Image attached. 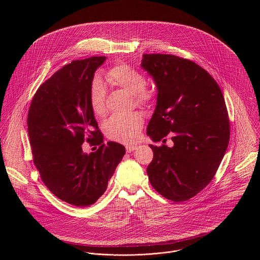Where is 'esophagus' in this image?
Wrapping results in <instances>:
<instances>
[{"label": "esophagus", "mask_w": 260, "mask_h": 260, "mask_svg": "<svg viewBox=\"0 0 260 260\" xmlns=\"http://www.w3.org/2000/svg\"><path fill=\"white\" fill-rule=\"evenodd\" d=\"M136 148H137V147L134 146V145H127V146H126V151H127L128 153H131V152H133Z\"/></svg>", "instance_id": "1"}]
</instances>
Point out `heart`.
Returning a JSON list of instances; mask_svg holds the SVG:
<instances>
[{
  "label": "heart",
  "instance_id": "1",
  "mask_svg": "<svg viewBox=\"0 0 260 260\" xmlns=\"http://www.w3.org/2000/svg\"><path fill=\"white\" fill-rule=\"evenodd\" d=\"M105 79L112 86L134 95L138 104L147 105L154 98L153 92L145 88L146 82L142 73L125 63L113 66L105 73ZM89 100L91 109L96 116L103 117L106 114V89L98 77L93 80L91 85ZM142 126V116L139 113H130L112 116L104 123L103 130L109 139L130 144L138 139Z\"/></svg>",
  "mask_w": 260,
  "mask_h": 260
}]
</instances>
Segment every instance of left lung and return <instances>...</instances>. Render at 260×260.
<instances>
[{
    "instance_id": "1",
    "label": "left lung",
    "mask_w": 260,
    "mask_h": 260,
    "mask_svg": "<svg viewBox=\"0 0 260 260\" xmlns=\"http://www.w3.org/2000/svg\"><path fill=\"white\" fill-rule=\"evenodd\" d=\"M141 67L158 92L147 135L158 142L171 132L173 141L172 147L149 145L154 153L149 180L165 198L186 201L210 183L228 146L222 92L207 71L177 56L144 54Z\"/></svg>"
}]
</instances>
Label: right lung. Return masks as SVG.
<instances>
[{
	"label": "right lung",
	"instance_id": "add662e5",
	"mask_svg": "<svg viewBox=\"0 0 260 260\" xmlns=\"http://www.w3.org/2000/svg\"><path fill=\"white\" fill-rule=\"evenodd\" d=\"M105 60L91 57L64 66L40 86L28 113L33 161L42 181L59 199L77 207L92 205L103 195L125 154L119 143L102 144L90 106L94 73ZM94 140L102 146L84 153L83 141Z\"/></svg>",
	"mask_w": 260,
	"mask_h": 260
}]
</instances>
